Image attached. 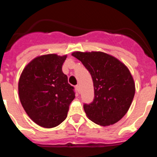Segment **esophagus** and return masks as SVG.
Wrapping results in <instances>:
<instances>
[{"instance_id": "1", "label": "esophagus", "mask_w": 157, "mask_h": 157, "mask_svg": "<svg viewBox=\"0 0 157 157\" xmlns=\"http://www.w3.org/2000/svg\"><path fill=\"white\" fill-rule=\"evenodd\" d=\"M75 88H76V90H77V91L78 92V93H80V87H79V85L76 86Z\"/></svg>"}]
</instances>
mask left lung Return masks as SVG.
<instances>
[{
    "label": "left lung",
    "mask_w": 157,
    "mask_h": 157,
    "mask_svg": "<svg viewBox=\"0 0 157 157\" xmlns=\"http://www.w3.org/2000/svg\"><path fill=\"white\" fill-rule=\"evenodd\" d=\"M90 74L94 98L83 104L90 120L100 125H113L127 113L135 95V83L128 69L115 57L102 52L72 54Z\"/></svg>",
    "instance_id": "left-lung-1"
}]
</instances>
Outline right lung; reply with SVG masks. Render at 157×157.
Here are the masks:
<instances>
[{"instance_id": "obj_1", "label": "right lung", "mask_w": 157, "mask_h": 157, "mask_svg": "<svg viewBox=\"0 0 157 157\" xmlns=\"http://www.w3.org/2000/svg\"><path fill=\"white\" fill-rule=\"evenodd\" d=\"M67 56H41L29 63L18 82L20 101L31 119L44 128H53L66 119L75 98L62 67Z\"/></svg>"}]
</instances>
